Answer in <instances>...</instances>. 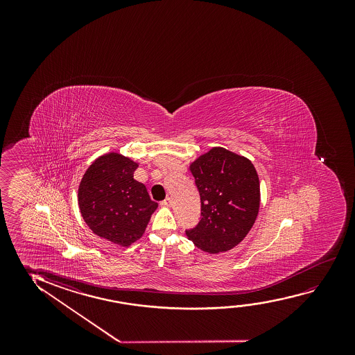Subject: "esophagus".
Masks as SVG:
<instances>
[{
    "label": "esophagus",
    "instance_id": "obj_1",
    "mask_svg": "<svg viewBox=\"0 0 355 355\" xmlns=\"http://www.w3.org/2000/svg\"><path fill=\"white\" fill-rule=\"evenodd\" d=\"M172 205V199L171 198H166L164 201H161V206H165V207H170Z\"/></svg>",
    "mask_w": 355,
    "mask_h": 355
}]
</instances>
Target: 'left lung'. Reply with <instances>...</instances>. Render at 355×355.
<instances>
[{
    "label": "left lung",
    "instance_id": "obj_1",
    "mask_svg": "<svg viewBox=\"0 0 355 355\" xmlns=\"http://www.w3.org/2000/svg\"><path fill=\"white\" fill-rule=\"evenodd\" d=\"M201 200V219L185 230L205 252H225L241 243L257 218L261 193L257 171L245 156L212 148L189 166Z\"/></svg>",
    "mask_w": 355,
    "mask_h": 355
}]
</instances>
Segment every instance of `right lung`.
Masks as SVG:
<instances>
[{"label": "right lung", "instance_id": "add662e5", "mask_svg": "<svg viewBox=\"0 0 355 355\" xmlns=\"http://www.w3.org/2000/svg\"><path fill=\"white\" fill-rule=\"evenodd\" d=\"M138 164L119 153L99 156L78 185V207L93 233L122 248L141 238L157 204L133 173Z\"/></svg>", "mask_w": 355, "mask_h": 355}]
</instances>
